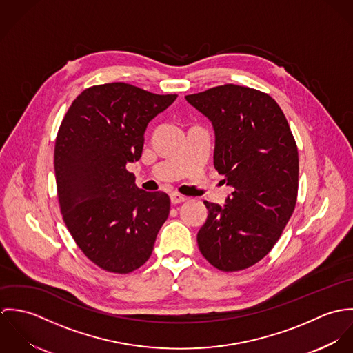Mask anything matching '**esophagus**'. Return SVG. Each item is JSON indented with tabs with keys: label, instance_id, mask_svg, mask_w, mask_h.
<instances>
[{
	"label": "esophagus",
	"instance_id": "1",
	"mask_svg": "<svg viewBox=\"0 0 353 353\" xmlns=\"http://www.w3.org/2000/svg\"><path fill=\"white\" fill-rule=\"evenodd\" d=\"M170 199H171L172 203H181V202L188 200V197H185V196H182V194H179V193H171Z\"/></svg>",
	"mask_w": 353,
	"mask_h": 353
}]
</instances>
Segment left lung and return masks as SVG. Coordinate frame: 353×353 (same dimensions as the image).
<instances>
[{
	"mask_svg": "<svg viewBox=\"0 0 353 353\" xmlns=\"http://www.w3.org/2000/svg\"><path fill=\"white\" fill-rule=\"evenodd\" d=\"M186 101L214 130L213 164L232 188L225 205L203 201L197 234L205 259L223 272L246 269L273 249L294 213L299 157L280 105L268 94L225 84Z\"/></svg>",
	"mask_w": 353,
	"mask_h": 353,
	"instance_id": "obj_1",
	"label": "left lung"
}]
</instances>
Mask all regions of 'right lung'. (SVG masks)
<instances>
[{
    "mask_svg": "<svg viewBox=\"0 0 353 353\" xmlns=\"http://www.w3.org/2000/svg\"><path fill=\"white\" fill-rule=\"evenodd\" d=\"M178 95L125 83L95 85L69 107L54 148L63 221L80 250L112 273H130L151 256L170 197L136 186L128 163L140 160L152 119Z\"/></svg>",
    "mask_w": 353,
    "mask_h": 353,
    "instance_id": "1",
    "label": "right lung"
}]
</instances>
